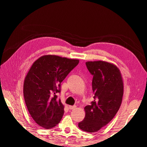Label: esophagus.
<instances>
[{
    "label": "esophagus",
    "mask_w": 147,
    "mask_h": 147,
    "mask_svg": "<svg viewBox=\"0 0 147 147\" xmlns=\"http://www.w3.org/2000/svg\"><path fill=\"white\" fill-rule=\"evenodd\" d=\"M77 107V106L76 105H69V109H70V110H74L75 108Z\"/></svg>",
    "instance_id": "obj_1"
}]
</instances>
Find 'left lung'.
I'll use <instances>...</instances> for the list:
<instances>
[{"label": "left lung", "mask_w": 147, "mask_h": 147, "mask_svg": "<svg viewBox=\"0 0 147 147\" xmlns=\"http://www.w3.org/2000/svg\"><path fill=\"white\" fill-rule=\"evenodd\" d=\"M86 65L93 75L92 88L94 96L91 105L84 107L85 117L78 123L82 130L95 132L107 125L121 106L124 84L119 69L104 61H88Z\"/></svg>", "instance_id": "left-lung-1"}]
</instances>
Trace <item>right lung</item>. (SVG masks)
Wrapping results in <instances>:
<instances>
[{
    "mask_svg": "<svg viewBox=\"0 0 147 147\" xmlns=\"http://www.w3.org/2000/svg\"><path fill=\"white\" fill-rule=\"evenodd\" d=\"M79 63V60L56 55H44L35 61L25 77L24 100L28 110L38 126L54 127L61 120L64 106L56 94L61 83Z\"/></svg>",
    "mask_w": 147,
    "mask_h": 147,
    "instance_id": "obj_1",
    "label": "right lung"
}]
</instances>
